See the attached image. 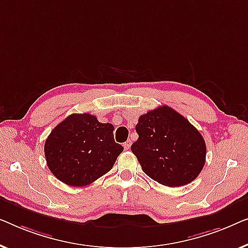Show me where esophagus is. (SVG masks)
Listing matches in <instances>:
<instances>
[{
	"label": "esophagus",
	"mask_w": 248,
	"mask_h": 248,
	"mask_svg": "<svg viewBox=\"0 0 248 248\" xmlns=\"http://www.w3.org/2000/svg\"><path fill=\"white\" fill-rule=\"evenodd\" d=\"M130 147H131V140H127L124 144V148L127 149V151H128V149H130Z\"/></svg>",
	"instance_id": "1"
}]
</instances>
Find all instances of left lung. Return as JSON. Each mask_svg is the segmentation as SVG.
<instances>
[{
	"mask_svg": "<svg viewBox=\"0 0 248 248\" xmlns=\"http://www.w3.org/2000/svg\"><path fill=\"white\" fill-rule=\"evenodd\" d=\"M131 151L142 172L163 186L189 184L203 169L207 155L198 129L172 108L163 106L139 117Z\"/></svg>",
	"mask_w": 248,
	"mask_h": 248,
	"instance_id": "1",
	"label": "left lung"
}]
</instances>
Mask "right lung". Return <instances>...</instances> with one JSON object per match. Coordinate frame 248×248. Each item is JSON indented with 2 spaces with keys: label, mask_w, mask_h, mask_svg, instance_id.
I'll list each match as a JSON object with an SVG mask.
<instances>
[{
  "label": "right lung",
  "mask_w": 248,
  "mask_h": 248,
  "mask_svg": "<svg viewBox=\"0 0 248 248\" xmlns=\"http://www.w3.org/2000/svg\"><path fill=\"white\" fill-rule=\"evenodd\" d=\"M114 127L90 113H73L50 132L45 156L50 172L71 186H85L112 169L124 151Z\"/></svg>",
  "instance_id": "add662e5"
}]
</instances>
